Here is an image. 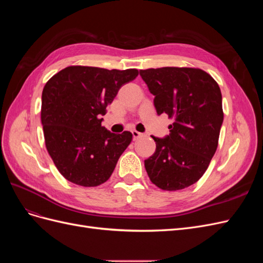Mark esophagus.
<instances>
[{
  "instance_id": "1",
  "label": "esophagus",
  "mask_w": 263,
  "mask_h": 263,
  "mask_svg": "<svg viewBox=\"0 0 263 263\" xmlns=\"http://www.w3.org/2000/svg\"><path fill=\"white\" fill-rule=\"evenodd\" d=\"M132 134H133V137H134V140H137L138 138L142 137V134L137 132V130H132Z\"/></svg>"
}]
</instances>
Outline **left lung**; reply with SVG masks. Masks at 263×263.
I'll list each match as a JSON object with an SVG mask.
<instances>
[{
    "label": "left lung",
    "instance_id": "1",
    "mask_svg": "<svg viewBox=\"0 0 263 263\" xmlns=\"http://www.w3.org/2000/svg\"><path fill=\"white\" fill-rule=\"evenodd\" d=\"M140 76L155 95L157 114L173 119L168 136H151L156 151L145 160L146 171L161 190L185 189L202 178L217 149L224 119L220 89L197 68L147 69Z\"/></svg>",
    "mask_w": 263,
    "mask_h": 263
}]
</instances>
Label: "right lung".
Instances as JSON below:
<instances>
[{
  "label": "right lung",
  "instance_id": "right-lung-1",
  "mask_svg": "<svg viewBox=\"0 0 263 263\" xmlns=\"http://www.w3.org/2000/svg\"><path fill=\"white\" fill-rule=\"evenodd\" d=\"M137 69L107 70L70 66L46 83L42 124L46 148L65 179L81 186L106 182L133 139L130 132L113 134L102 115Z\"/></svg>",
  "mask_w": 263,
  "mask_h": 263
}]
</instances>
